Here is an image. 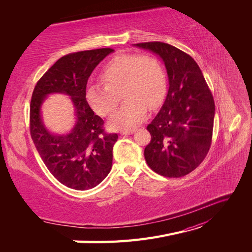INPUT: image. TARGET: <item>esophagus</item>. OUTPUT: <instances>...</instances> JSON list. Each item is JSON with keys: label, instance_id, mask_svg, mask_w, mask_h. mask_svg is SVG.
<instances>
[{"label": "esophagus", "instance_id": "esophagus-1", "mask_svg": "<svg viewBox=\"0 0 252 252\" xmlns=\"http://www.w3.org/2000/svg\"><path fill=\"white\" fill-rule=\"evenodd\" d=\"M134 132H135L134 129H125V130H121V134H123V135H129V134H132Z\"/></svg>", "mask_w": 252, "mask_h": 252}]
</instances>
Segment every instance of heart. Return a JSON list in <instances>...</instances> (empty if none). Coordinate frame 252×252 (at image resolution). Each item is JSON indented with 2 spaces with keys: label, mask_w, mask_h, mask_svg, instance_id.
Segmentation results:
<instances>
[{
  "label": "heart",
  "mask_w": 252,
  "mask_h": 252,
  "mask_svg": "<svg viewBox=\"0 0 252 252\" xmlns=\"http://www.w3.org/2000/svg\"><path fill=\"white\" fill-rule=\"evenodd\" d=\"M103 86L87 87L86 102L98 116H108L119 103L109 124L112 128L126 129L139 125L146 116L147 107L156 109L166 91V75L158 61L150 56L121 55L113 58L101 72Z\"/></svg>",
  "instance_id": "b5f03b06"
}]
</instances>
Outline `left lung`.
<instances>
[{
    "label": "left lung",
    "instance_id": "obj_1",
    "mask_svg": "<svg viewBox=\"0 0 252 252\" xmlns=\"http://www.w3.org/2000/svg\"><path fill=\"white\" fill-rule=\"evenodd\" d=\"M162 59L168 75V94L147 126L151 134L145 159L155 172L181 178L194 170L207 156L212 139L215 101L195 61L162 42L133 44Z\"/></svg>",
    "mask_w": 252,
    "mask_h": 252
}]
</instances>
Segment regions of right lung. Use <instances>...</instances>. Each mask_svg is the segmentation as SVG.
<instances>
[{"mask_svg": "<svg viewBox=\"0 0 252 252\" xmlns=\"http://www.w3.org/2000/svg\"><path fill=\"white\" fill-rule=\"evenodd\" d=\"M114 50L100 48L59 59L36 83L30 103V134L48 170L63 185L87 190L107 177L117 133H106L104 121L86 102L87 81L98 63ZM71 97L76 122L70 133L52 134L44 126L41 105L49 94Z\"/></svg>", "mask_w": 252, "mask_h": 252, "instance_id": "1", "label": "right lung"}]
</instances>
